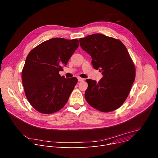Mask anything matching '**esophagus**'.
I'll return each mask as SVG.
<instances>
[{
	"label": "esophagus",
	"instance_id": "34e87169",
	"mask_svg": "<svg viewBox=\"0 0 158 158\" xmlns=\"http://www.w3.org/2000/svg\"><path fill=\"white\" fill-rule=\"evenodd\" d=\"M78 81H83V80H84V79H83V78H82L78 77Z\"/></svg>",
	"mask_w": 158,
	"mask_h": 158
}]
</instances>
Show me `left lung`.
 <instances>
[{"label":"left lung","mask_w":158,"mask_h":158,"mask_svg":"<svg viewBox=\"0 0 158 158\" xmlns=\"http://www.w3.org/2000/svg\"><path fill=\"white\" fill-rule=\"evenodd\" d=\"M79 40L82 49L92 57L94 68L103 75L99 82L86 80V101L102 112L117 110L126 100L135 78V66L126 47L120 40L101 33Z\"/></svg>","instance_id":"8db88e82"}]
</instances>
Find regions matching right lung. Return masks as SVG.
<instances>
[{"instance_id":"right-lung-1","label":"right lung","mask_w":158,"mask_h":158,"mask_svg":"<svg viewBox=\"0 0 158 158\" xmlns=\"http://www.w3.org/2000/svg\"><path fill=\"white\" fill-rule=\"evenodd\" d=\"M77 39L54 38L32 49L22 70V82L30 104L43 114L59 111L66 104L78 81L59 72L78 47Z\"/></svg>"}]
</instances>
